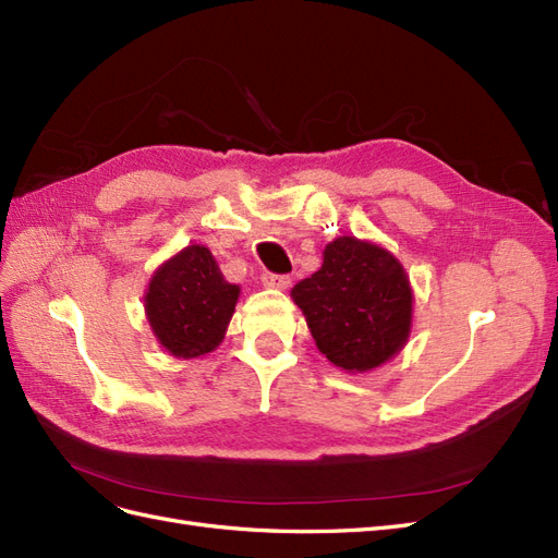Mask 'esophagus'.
I'll return each mask as SVG.
<instances>
[{
    "instance_id": "1",
    "label": "esophagus",
    "mask_w": 558,
    "mask_h": 558,
    "mask_svg": "<svg viewBox=\"0 0 558 558\" xmlns=\"http://www.w3.org/2000/svg\"><path fill=\"white\" fill-rule=\"evenodd\" d=\"M260 281H263V286H267V289H289V283H291V277H289V275H275V272H263Z\"/></svg>"
}]
</instances>
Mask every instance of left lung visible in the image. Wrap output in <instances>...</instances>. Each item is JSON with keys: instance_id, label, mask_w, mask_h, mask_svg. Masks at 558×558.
I'll return each mask as SVG.
<instances>
[{"instance_id": "obj_1", "label": "left lung", "mask_w": 558, "mask_h": 558, "mask_svg": "<svg viewBox=\"0 0 558 558\" xmlns=\"http://www.w3.org/2000/svg\"><path fill=\"white\" fill-rule=\"evenodd\" d=\"M324 356L349 373H365L408 342L410 279L391 253L340 238L326 246L324 265L293 289Z\"/></svg>"}]
</instances>
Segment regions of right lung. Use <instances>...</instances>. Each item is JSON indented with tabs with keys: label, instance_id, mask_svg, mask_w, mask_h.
<instances>
[{
	"label": "right lung",
	"instance_id": "1",
	"mask_svg": "<svg viewBox=\"0 0 558 558\" xmlns=\"http://www.w3.org/2000/svg\"><path fill=\"white\" fill-rule=\"evenodd\" d=\"M238 295L240 286L223 279L209 248L185 246L150 279L148 324L167 351L195 359L223 340Z\"/></svg>",
	"mask_w": 558,
	"mask_h": 558
}]
</instances>
